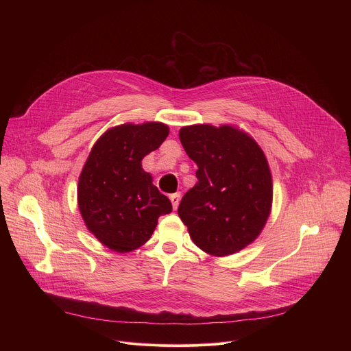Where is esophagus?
Segmentation results:
<instances>
[{
  "instance_id": "1",
  "label": "esophagus",
  "mask_w": 351,
  "mask_h": 351,
  "mask_svg": "<svg viewBox=\"0 0 351 351\" xmlns=\"http://www.w3.org/2000/svg\"><path fill=\"white\" fill-rule=\"evenodd\" d=\"M169 199H171L173 210H176V208L179 207V203H180V193H173V194H171V195H169Z\"/></svg>"
}]
</instances>
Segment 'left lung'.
<instances>
[{
    "label": "left lung",
    "instance_id": "8db88e82",
    "mask_svg": "<svg viewBox=\"0 0 351 351\" xmlns=\"http://www.w3.org/2000/svg\"><path fill=\"white\" fill-rule=\"evenodd\" d=\"M179 138L198 169V182L178 214L193 243L211 257L252 244L272 208V175L258 143L234 125L183 126Z\"/></svg>",
    "mask_w": 351,
    "mask_h": 351
}]
</instances>
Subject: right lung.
I'll return each mask as SVG.
<instances>
[{
  "label": "right lung",
  "mask_w": 351,
  "mask_h": 351,
  "mask_svg": "<svg viewBox=\"0 0 351 351\" xmlns=\"http://www.w3.org/2000/svg\"><path fill=\"white\" fill-rule=\"evenodd\" d=\"M161 122L123 123L101 134L83 165L77 206L87 229L115 253H130L152 237L158 218L172 211L141 160L168 137Z\"/></svg>",
  "instance_id": "1"
}]
</instances>
